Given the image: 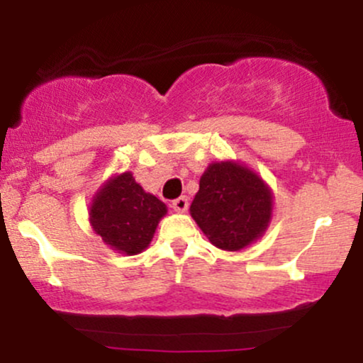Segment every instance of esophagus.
<instances>
[{"label":"esophagus","instance_id":"esophagus-1","mask_svg":"<svg viewBox=\"0 0 363 363\" xmlns=\"http://www.w3.org/2000/svg\"><path fill=\"white\" fill-rule=\"evenodd\" d=\"M172 208L176 211H179V213H184V211H187V208H189V199H187V196H181V198L174 199Z\"/></svg>","mask_w":363,"mask_h":363}]
</instances>
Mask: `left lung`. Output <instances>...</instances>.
<instances>
[{"mask_svg":"<svg viewBox=\"0 0 363 363\" xmlns=\"http://www.w3.org/2000/svg\"><path fill=\"white\" fill-rule=\"evenodd\" d=\"M189 211L215 247L240 251L268 228L273 193L256 172L239 162H215L199 179Z\"/></svg>","mask_w":363,"mask_h":363,"instance_id":"1","label":"left lung"}]
</instances>
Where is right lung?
Returning a JSON list of instances; mask_svg holds the SVG:
<instances>
[{
    "mask_svg": "<svg viewBox=\"0 0 363 363\" xmlns=\"http://www.w3.org/2000/svg\"><path fill=\"white\" fill-rule=\"evenodd\" d=\"M167 206L145 193L131 172L111 177L90 205V223L111 249L135 256L148 247Z\"/></svg>",
    "mask_w": 363,
    "mask_h": 363,
    "instance_id": "right-lung-1",
    "label": "right lung"
}]
</instances>
